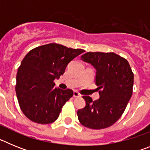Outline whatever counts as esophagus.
<instances>
[{
    "label": "esophagus",
    "mask_w": 150,
    "mask_h": 150,
    "mask_svg": "<svg viewBox=\"0 0 150 150\" xmlns=\"http://www.w3.org/2000/svg\"><path fill=\"white\" fill-rule=\"evenodd\" d=\"M74 98H80L81 97V95L76 91H74Z\"/></svg>",
    "instance_id": "obj_1"
}]
</instances>
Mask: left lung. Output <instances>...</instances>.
Segmentation results:
<instances>
[{
  "mask_svg": "<svg viewBox=\"0 0 150 150\" xmlns=\"http://www.w3.org/2000/svg\"><path fill=\"white\" fill-rule=\"evenodd\" d=\"M81 59L96 69L100 98L93 101L91 97L83 96L86 104L77 111L78 120L91 129L111 126L121 117L132 98L134 74L129 63L114 52H88Z\"/></svg>",
  "mask_w": 150,
  "mask_h": 150,
  "instance_id": "1",
  "label": "left lung"
}]
</instances>
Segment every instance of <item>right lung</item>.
<instances>
[{"mask_svg": "<svg viewBox=\"0 0 150 150\" xmlns=\"http://www.w3.org/2000/svg\"><path fill=\"white\" fill-rule=\"evenodd\" d=\"M83 52L81 49L49 43L33 49L25 56L17 71L16 91L28 119L39 124H50L58 119L74 91L55 88L54 79H59L69 62Z\"/></svg>", "mask_w": 150, "mask_h": 150, "instance_id": "obj_1", "label": "right lung"}]
</instances>
